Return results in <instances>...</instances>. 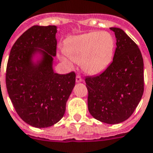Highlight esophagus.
<instances>
[{
  "mask_svg": "<svg viewBox=\"0 0 153 153\" xmlns=\"http://www.w3.org/2000/svg\"><path fill=\"white\" fill-rule=\"evenodd\" d=\"M75 81H76V82H82V78L79 76V75H77L76 78H75Z\"/></svg>",
  "mask_w": 153,
  "mask_h": 153,
  "instance_id": "esophagus-1",
  "label": "esophagus"
}]
</instances>
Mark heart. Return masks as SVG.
<instances>
[{"mask_svg": "<svg viewBox=\"0 0 153 153\" xmlns=\"http://www.w3.org/2000/svg\"><path fill=\"white\" fill-rule=\"evenodd\" d=\"M116 41L108 32L95 31L75 36L68 42L64 53L73 62L80 63L81 68L89 75H97L110 65L115 51ZM60 58L72 67V62L65 56Z\"/></svg>", "mask_w": 153, "mask_h": 153, "instance_id": "b5f03b06", "label": "heart"}]
</instances>
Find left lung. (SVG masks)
I'll return each mask as SVG.
<instances>
[{"label": "left lung", "mask_w": 153, "mask_h": 153, "mask_svg": "<svg viewBox=\"0 0 153 153\" xmlns=\"http://www.w3.org/2000/svg\"><path fill=\"white\" fill-rule=\"evenodd\" d=\"M117 39L113 62L99 75L87 77L88 105L94 118L107 124L128 119L143 93V61L140 48L125 31L110 27Z\"/></svg>", "instance_id": "left-lung-1"}]
</instances>
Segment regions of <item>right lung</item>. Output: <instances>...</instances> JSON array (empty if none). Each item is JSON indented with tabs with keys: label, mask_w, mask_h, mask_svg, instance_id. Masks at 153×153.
Wrapping results in <instances>:
<instances>
[{
	"label": "right lung",
	"mask_w": 153,
	"mask_h": 153,
	"mask_svg": "<svg viewBox=\"0 0 153 153\" xmlns=\"http://www.w3.org/2000/svg\"><path fill=\"white\" fill-rule=\"evenodd\" d=\"M57 27L33 26L17 39L6 68V88L17 114L37 128L62 119L75 85L74 72L53 71Z\"/></svg>",
	"instance_id": "add662e5"
}]
</instances>
